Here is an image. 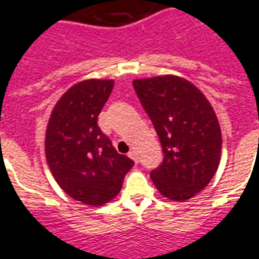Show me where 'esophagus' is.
<instances>
[{
  "label": "esophagus",
  "mask_w": 259,
  "mask_h": 259,
  "mask_svg": "<svg viewBox=\"0 0 259 259\" xmlns=\"http://www.w3.org/2000/svg\"><path fill=\"white\" fill-rule=\"evenodd\" d=\"M128 156H130V157L133 159L134 162L138 163V155H137V152H135V150H131V152L128 153Z\"/></svg>",
  "instance_id": "obj_1"
}]
</instances>
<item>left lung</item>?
<instances>
[{
  "label": "left lung",
  "instance_id": "1",
  "mask_svg": "<svg viewBox=\"0 0 259 259\" xmlns=\"http://www.w3.org/2000/svg\"><path fill=\"white\" fill-rule=\"evenodd\" d=\"M163 149L150 179L163 197L187 201L202 191L221 162L222 134L212 106L191 82L174 75L133 82Z\"/></svg>",
  "mask_w": 259,
  "mask_h": 259
}]
</instances>
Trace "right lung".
Segmentation results:
<instances>
[{
  "label": "right lung",
  "instance_id": "right-lung-1",
  "mask_svg": "<svg viewBox=\"0 0 259 259\" xmlns=\"http://www.w3.org/2000/svg\"><path fill=\"white\" fill-rule=\"evenodd\" d=\"M113 86L114 80L102 79L72 86L56 104L46 133V157L58 185L93 206L111 201L134 166L97 125Z\"/></svg>",
  "mask_w": 259,
  "mask_h": 259
}]
</instances>
